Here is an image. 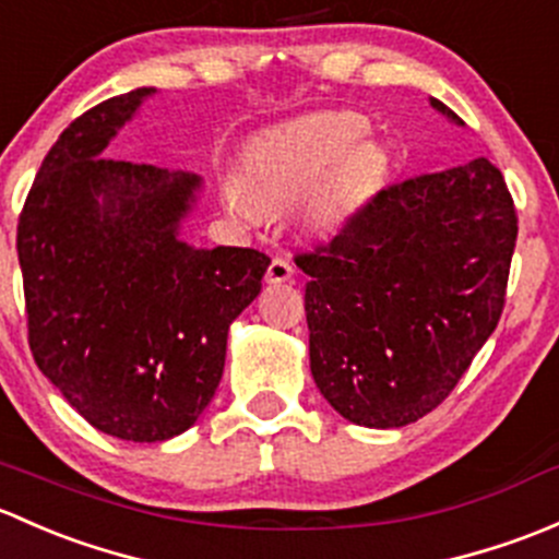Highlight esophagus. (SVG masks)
Wrapping results in <instances>:
<instances>
[{"label":"esophagus","instance_id":"34e87169","mask_svg":"<svg viewBox=\"0 0 559 559\" xmlns=\"http://www.w3.org/2000/svg\"><path fill=\"white\" fill-rule=\"evenodd\" d=\"M293 277H296V269H293V263L287 261V258H274V261L269 263L266 282H272V285H280V282H290Z\"/></svg>","mask_w":559,"mask_h":559}]
</instances>
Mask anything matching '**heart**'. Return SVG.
Instances as JSON below:
<instances>
[{"mask_svg":"<svg viewBox=\"0 0 559 559\" xmlns=\"http://www.w3.org/2000/svg\"><path fill=\"white\" fill-rule=\"evenodd\" d=\"M353 112H318L263 131L245 145L223 199L234 215L255 221L301 201L309 231L347 226L388 177V155Z\"/></svg>","mask_w":559,"mask_h":559,"instance_id":"obj_1","label":"heart"}]
</instances>
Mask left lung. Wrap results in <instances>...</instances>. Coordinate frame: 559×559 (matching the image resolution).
<instances>
[{"mask_svg": "<svg viewBox=\"0 0 559 559\" xmlns=\"http://www.w3.org/2000/svg\"><path fill=\"white\" fill-rule=\"evenodd\" d=\"M514 241L503 175L474 158L384 188L331 245L296 255L322 399L366 428L433 412L498 325Z\"/></svg>", "mask_w": 559, "mask_h": 559, "instance_id": "1", "label": "left lung"}]
</instances>
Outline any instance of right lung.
<instances>
[{
	"mask_svg": "<svg viewBox=\"0 0 559 559\" xmlns=\"http://www.w3.org/2000/svg\"><path fill=\"white\" fill-rule=\"evenodd\" d=\"M155 88L112 96L61 131L19 221L28 347L96 430L175 439L221 384L228 328L269 255L180 239L201 177L105 158Z\"/></svg>",
	"mask_w": 559,
	"mask_h": 559,
	"instance_id": "1",
	"label": "right lung"
}]
</instances>
